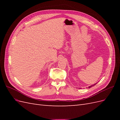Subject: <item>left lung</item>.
<instances>
[{
    "label": "left lung",
    "mask_w": 120,
    "mask_h": 120,
    "mask_svg": "<svg viewBox=\"0 0 120 120\" xmlns=\"http://www.w3.org/2000/svg\"><path fill=\"white\" fill-rule=\"evenodd\" d=\"M97 83H95V84H94V85H92V86H89L88 87V88H91V87H92V86H95V85L96 84H97Z\"/></svg>",
    "instance_id": "left-lung-1"
}]
</instances>
